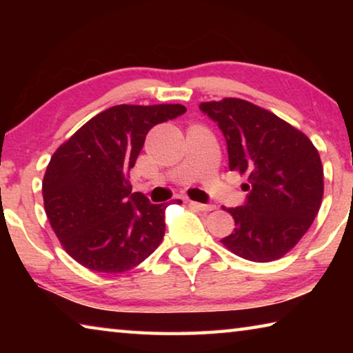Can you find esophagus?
<instances>
[{
  "instance_id": "1",
  "label": "esophagus",
  "mask_w": 353,
  "mask_h": 353,
  "mask_svg": "<svg viewBox=\"0 0 353 353\" xmlns=\"http://www.w3.org/2000/svg\"><path fill=\"white\" fill-rule=\"evenodd\" d=\"M188 204L191 207L198 208V210H202V212H212V210H214V205L213 204H201V202H193V201H190Z\"/></svg>"
}]
</instances>
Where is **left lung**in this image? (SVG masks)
I'll return each mask as SVG.
<instances>
[{
  "mask_svg": "<svg viewBox=\"0 0 353 353\" xmlns=\"http://www.w3.org/2000/svg\"><path fill=\"white\" fill-rule=\"evenodd\" d=\"M199 109L223 132L229 168L248 176L244 204L224 208L235 230L221 241L250 261L282 259L319 212L324 171L318 149L301 130L248 101L225 98Z\"/></svg>",
  "mask_w": 353,
  "mask_h": 353,
  "instance_id": "8db88e82",
  "label": "left lung"
}]
</instances>
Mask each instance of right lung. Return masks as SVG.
I'll use <instances>...</instances> for the list:
<instances>
[{
  "label": "right lung",
  "mask_w": 353,
  "mask_h": 353,
  "mask_svg": "<svg viewBox=\"0 0 353 353\" xmlns=\"http://www.w3.org/2000/svg\"><path fill=\"white\" fill-rule=\"evenodd\" d=\"M185 112L181 104L113 105L51 157L41 185L45 212L63 249L82 266L126 272L162 243L168 205L132 193L129 171L149 130Z\"/></svg>",
  "instance_id": "add662e5"
}]
</instances>
